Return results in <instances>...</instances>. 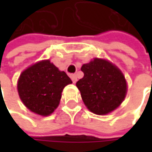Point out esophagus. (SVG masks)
<instances>
[{
	"instance_id": "esophagus-1",
	"label": "esophagus",
	"mask_w": 152,
	"mask_h": 152,
	"mask_svg": "<svg viewBox=\"0 0 152 152\" xmlns=\"http://www.w3.org/2000/svg\"><path fill=\"white\" fill-rule=\"evenodd\" d=\"M71 79H72L73 83H76V81H77V75L76 74H72L71 75Z\"/></svg>"
}]
</instances>
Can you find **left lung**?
<instances>
[{
  "mask_svg": "<svg viewBox=\"0 0 152 152\" xmlns=\"http://www.w3.org/2000/svg\"><path fill=\"white\" fill-rule=\"evenodd\" d=\"M84 77L76 83L87 108L97 115L115 110L124 101L127 84L124 74L111 62L96 58L81 67Z\"/></svg>",
  "mask_w": 152,
  "mask_h": 152,
  "instance_id": "obj_1",
  "label": "left lung"
}]
</instances>
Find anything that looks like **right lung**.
Returning <instances> with one entry per match:
<instances>
[{
	"instance_id": "1",
	"label": "right lung",
	"mask_w": 152,
	"mask_h": 152,
	"mask_svg": "<svg viewBox=\"0 0 152 152\" xmlns=\"http://www.w3.org/2000/svg\"><path fill=\"white\" fill-rule=\"evenodd\" d=\"M71 83L67 73L46 60L22 73L18 91L22 102L31 112L48 116L59 105L63 88Z\"/></svg>"
}]
</instances>
